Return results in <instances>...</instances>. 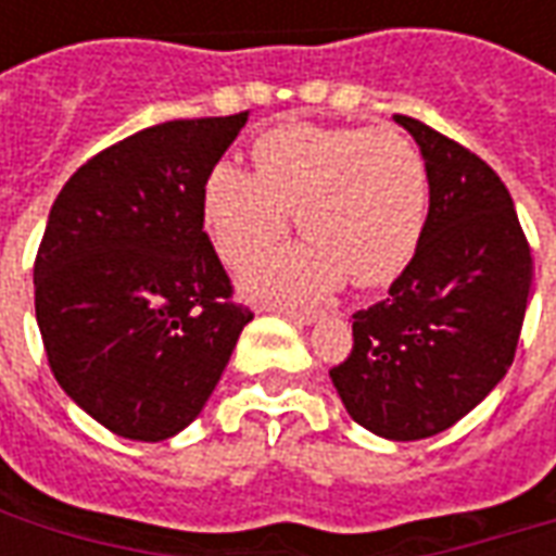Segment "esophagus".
<instances>
[{
	"label": "esophagus",
	"instance_id": "obj_1",
	"mask_svg": "<svg viewBox=\"0 0 556 556\" xmlns=\"http://www.w3.org/2000/svg\"><path fill=\"white\" fill-rule=\"evenodd\" d=\"M267 309L286 315L294 325H313L315 318H318V309H313V306H294V303H267Z\"/></svg>",
	"mask_w": 556,
	"mask_h": 556
}]
</instances>
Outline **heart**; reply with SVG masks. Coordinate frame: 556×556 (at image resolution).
Listing matches in <instances>:
<instances>
[{
    "mask_svg": "<svg viewBox=\"0 0 556 556\" xmlns=\"http://www.w3.org/2000/svg\"><path fill=\"white\" fill-rule=\"evenodd\" d=\"M255 172L219 163L202 195L219 258L247 267L277 250L291 211L306 247L255 267L262 294H321L349 277L387 286L410 265L426 229L429 175L417 146L393 127L291 125L253 146Z\"/></svg>",
    "mask_w": 556,
    "mask_h": 556,
    "instance_id": "1",
    "label": "heart"
}]
</instances>
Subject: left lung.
<instances>
[{"instance_id": "8db88e82", "label": "left lung", "mask_w": 556, "mask_h": 556, "mask_svg": "<svg viewBox=\"0 0 556 556\" xmlns=\"http://www.w3.org/2000/svg\"><path fill=\"white\" fill-rule=\"evenodd\" d=\"M429 175V217L390 294L354 313V349L330 369L354 422L390 441L450 429L513 366L533 255L501 175L410 115Z\"/></svg>"}]
</instances>
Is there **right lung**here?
<instances>
[{
  "label": "right lung",
  "instance_id": "1",
  "mask_svg": "<svg viewBox=\"0 0 556 556\" xmlns=\"http://www.w3.org/2000/svg\"><path fill=\"white\" fill-rule=\"evenodd\" d=\"M250 113L175 118L103 148L55 195L35 315L55 381L130 441L205 408L253 313L205 231V181Z\"/></svg>",
  "mask_w": 556,
  "mask_h": 556
}]
</instances>
